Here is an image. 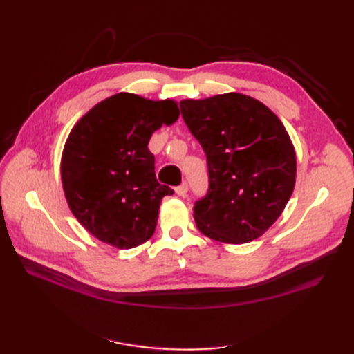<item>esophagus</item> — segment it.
Here are the masks:
<instances>
[{"instance_id": "1", "label": "esophagus", "mask_w": 354, "mask_h": 354, "mask_svg": "<svg viewBox=\"0 0 354 354\" xmlns=\"http://www.w3.org/2000/svg\"><path fill=\"white\" fill-rule=\"evenodd\" d=\"M187 190H189V185H187V183H181L180 186L176 187V194H177L178 196H186Z\"/></svg>"}]
</instances>
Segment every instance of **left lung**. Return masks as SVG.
<instances>
[{"label":"left lung","instance_id":"1","mask_svg":"<svg viewBox=\"0 0 354 354\" xmlns=\"http://www.w3.org/2000/svg\"><path fill=\"white\" fill-rule=\"evenodd\" d=\"M180 111L207 155L209 187L194 207L199 232L224 243L260 238L295 186V151L283 124L239 93L181 100Z\"/></svg>","mask_w":354,"mask_h":354}]
</instances>
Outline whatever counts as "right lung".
<instances>
[{
	"label": "right lung",
	"instance_id": "add662e5",
	"mask_svg": "<svg viewBox=\"0 0 354 354\" xmlns=\"http://www.w3.org/2000/svg\"><path fill=\"white\" fill-rule=\"evenodd\" d=\"M178 115L171 99L118 93L75 124L62 155V183L72 214L93 236L121 250L152 238L160 201L174 190L158 183L147 145Z\"/></svg>",
	"mask_w": 354,
	"mask_h": 354
}]
</instances>
